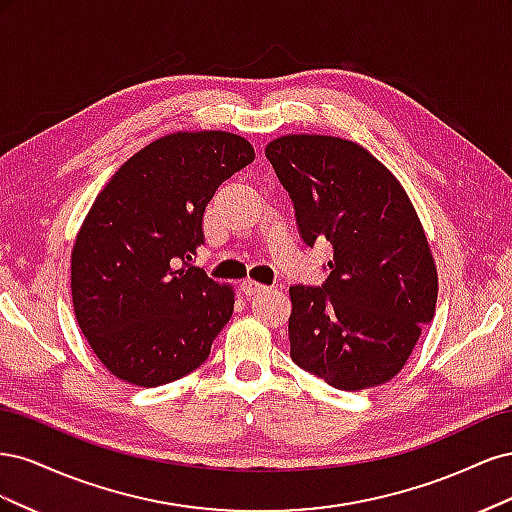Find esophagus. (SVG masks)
I'll return each instance as SVG.
<instances>
[{
	"label": "esophagus",
	"mask_w": 512,
	"mask_h": 512,
	"mask_svg": "<svg viewBox=\"0 0 512 512\" xmlns=\"http://www.w3.org/2000/svg\"><path fill=\"white\" fill-rule=\"evenodd\" d=\"M241 288H243V292H245V294H258V292H265V290H269V286L260 284V282H254V280H245V282L241 284Z\"/></svg>",
	"instance_id": "obj_1"
}]
</instances>
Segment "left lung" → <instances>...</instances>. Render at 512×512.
<instances>
[{"mask_svg":"<svg viewBox=\"0 0 512 512\" xmlns=\"http://www.w3.org/2000/svg\"><path fill=\"white\" fill-rule=\"evenodd\" d=\"M267 160L286 188L301 239H327L322 286H290V356L335 389L391 380L436 312L438 275L399 181L361 145L335 136H282Z\"/></svg>","mask_w":512,"mask_h":512,"instance_id":"1","label":"left lung"}]
</instances>
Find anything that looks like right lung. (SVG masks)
<instances>
[{"instance_id":"obj_1","label":"right lung","mask_w":512,"mask_h":512,"mask_svg":"<svg viewBox=\"0 0 512 512\" xmlns=\"http://www.w3.org/2000/svg\"><path fill=\"white\" fill-rule=\"evenodd\" d=\"M252 162L237 134L179 132L138 151L98 194L72 250V303L113 376L151 389L207 361L235 297L190 260L215 190Z\"/></svg>"}]
</instances>
